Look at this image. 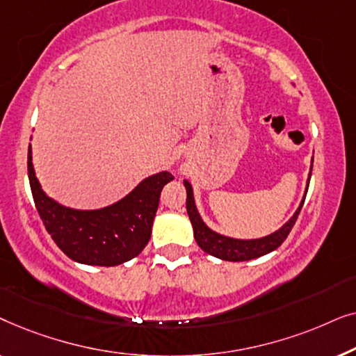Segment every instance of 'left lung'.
<instances>
[{"mask_svg": "<svg viewBox=\"0 0 356 356\" xmlns=\"http://www.w3.org/2000/svg\"><path fill=\"white\" fill-rule=\"evenodd\" d=\"M311 170H313V160H311ZM309 178H311V172L308 175V183H306L305 196L301 199L300 206L295 211L293 216H291L289 220L279 228V230L270 233V235L252 238V240H241V238L222 235V233H218L216 230H212L211 227H207V223L202 220L201 213L197 211L191 183H189L188 179H183L184 188H186V211L193 225L194 240H196L199 248H201L204 252H207V254L218 257V259L222 261H232V262L251 261V259H256V257L267 254V252L277 250V248L284 243L285 238L289 236L290 230L293 228L296 222V217H298L301 207H303L306 193H308V186H309Z\"/></svg>", "mask_w": 356, "mask_h": 356, "instance_id": "8db88e82", "label": "left lung"}]
</instances>
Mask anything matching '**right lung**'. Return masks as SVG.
I'll return each mask as SVG.
<instances>
[{
	"label": "right lung",
	"instance_id": "obj_1",
	"mask_svg": "<svg viewBox=\"0 0 356 356\" xmlns=\"http://www.w3.org/2000/svg\"><path fill=\"white\" fill-rule=\"evenodd\" d=\"M29 181L47 232L70 259L87 266H118L131 261L150 240L160 193L173 179L170 172L144 178L120 201L100 209H72L43 191L29 145Z\"/></svg>",
	"mask_w": 356,
	"mask_h": 356
}]
</instances>
